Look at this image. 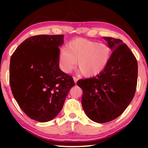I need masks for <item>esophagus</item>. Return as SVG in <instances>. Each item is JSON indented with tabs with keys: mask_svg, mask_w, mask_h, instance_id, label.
<instances>
[{
	"mask_svg": "<svg viewBox=\"0 0 148 148\" xmlns=\"http://www.w3.org/2000/svg\"><path fill=\"white\" fill-rule=\"evenodd\" d=\"M73 79H74V82H75V84H76V82H77V78L76 77L73 76Z\"/></svg>",
	"mask_w": 148,
	"mask_h": 148,
	"instance_id": "34e87169",
	"label": "esophagus"
}]
</instances>
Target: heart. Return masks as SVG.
<instances>
[{
    "label": "heart",
    "mask_w": 148,
    "mask_h": 148,
    "mask_svg": "<svg viewBox=\"0 0 148 148\" xmlns=\"http://www.w3.org/2000/svg\"><path fill=\"white\" fill-rule=\"evenodd\" d=\"M112 49L106 44L77 38L67 44L59 55V64L64 72L76 66L84 76H97L104 71L111 58Z\"/></svg>",
    "instance_id": "obj_1"
}]
</instances>
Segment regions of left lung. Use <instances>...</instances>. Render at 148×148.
<instances>
[{
	"mask_svg": "<svg viewBox=\"0 0 148 148\" xmlns=\"http://www.w3.org/2000/svg\"><path fill=\"white\" fill-rule=\"evenodd\" d=\"M112 52L107 66L91 78L79 79L83 91L82 105L89 119L109 122L122 114L134 96L138 78L136 57L119 39L104 37Z\"/></svg>",
	"mask_w": 148,
	"mask_h": 148,
	"instance_id": "left-lung-1",
	"label": "left lung"
}]
</instances>
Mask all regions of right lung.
<instances>
[{
    "label": "right lung",
    "instance_id": "1",
    "mask_svg": "<svg viewBox=\"0 0 148 148\" xmlns=\"http://www.w3.org/2000/svg\"><path fill=\"white\" fill-rule=\"evenodd\" d=\"M63 35L29 37L10 59V84L17 104L27 116L39 122L53 119L63 106L71 76L59 69V46Z\"/></svg>",
    "mask_w": 148,
    "mask_h": 148
}]
</instances>
